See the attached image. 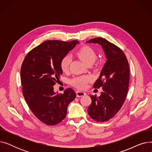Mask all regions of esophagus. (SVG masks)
I'll use <instances>...</instances> for the list:
<instances>
[{
	"instance_id": "34e87169",
	"label": "esophagus",
	"mask_w": 152,
	"mask_h": 152,
	"mask_svg": "<svg viewBox=\"0 0 152 152\" xmlns=\"http://www.w3.org/2000/svg\"><path fill=\"white\" fill-rule=\"evenodd\" d=\"M76 96L77 97H83V96H84V95H86V93L84 92H81V91H76Z\"/></svg>"
}]
</instances>
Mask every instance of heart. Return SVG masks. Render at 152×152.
I'll return each instance as SVG.
<instances>
[{
	"instance_id": "heart-1",
	"label": "heart",
	"mask_w": 152,
	"mask_h": 152,
	"mask_svg": "<svg viewBox=\"0 0 152 152\" xmlns=\"http://www.w3.org/2000/svg\"><path fill=\"white\" fill-rule=\"evenodd\" d=\"M76 55L84 63L87 65L90 63H93L97 57L96 53L92 48L89 46H83L79 49ZM70 63V58L69 56H65L60 61V67L63 72L68 71L69 65ZM92 81V78L89 76H81L75 77L71 80L72 86L79 89H84L87 87V84Z\"/></svg>"
}]
</instances>
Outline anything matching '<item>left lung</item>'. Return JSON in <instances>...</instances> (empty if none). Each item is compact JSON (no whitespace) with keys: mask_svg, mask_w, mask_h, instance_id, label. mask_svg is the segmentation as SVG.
I'll return each mask as SVG.
<instances>
[{"mask_svg":"<svg viewBox=\"0 0 152 152\" xmlns=\"http://www.w3.org/2000/svg\"><path fill=\"white\" fill-rule=\"evenodd\" d=\"M100 45L107 59L94 88L102 87L99 97L91 95V104L88 114L98 122H105L113 118L121 109L126 100L129 82V66L125 54L118 47L102 37L87 41Z\"/></svg>","mask_w":152,"mask_h":152,"instance_id":"left-lung-1","label":"left lung"}]
</instances>
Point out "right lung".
Instances as JSON below:
<instances>
[{"instance_id":"obj_1","label":"right lung","mask_w":152,"mask_h":152,"mask_svg":"<svg viewBox=\"0 0 152 152\" xmlns=\"http://www.w3.org/2000/svg\"><path fill=\"white\" fill-rule=\"evenodd\" d=\"M79 43L76 40L45 41L31 50L23 62L20 76L24 98L33 114L47 125L62 121L68 105L76 97L71 88L62 94L56 93L53 86L63 73L61 60Z\"/></svg>"}]
</instances>
